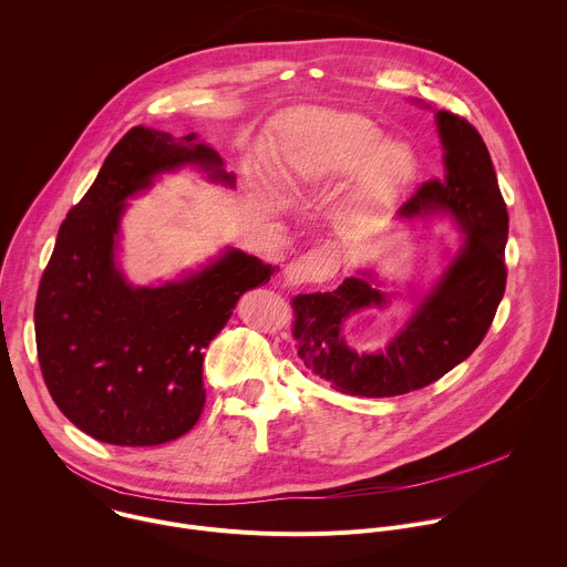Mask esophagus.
Masks as SVG:
<instances>
[{
  "label": "esophagus",
  "mask_w": 567,
  "mask_h": 567,
  "mask_svg": "<svg viewBox=\"0 0 567 567\" xmlns=\"http://www.w3.org/2000/svg\"><path fill=\"white\" fill-rule=\"evenodd\" d=\"M339 266H342V252L334 244H326L321 248H315L295 261L286 266V284L301 286V284H321L337 275Z\"/></svg>",
  "instance_id": "34e87169"
}]
</instances>
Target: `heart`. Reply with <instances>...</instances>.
<instances>
[{
  "mask_svg": "<svg viewBox=\"0 0 567 567\" xmlns=\"http://www.w3.org/2000/svg\"><path fill=\"white\" fill-rule=\"evenodd\" d=\"M413 169L411 145L398 138L382 141V130L360 113H306L281 143V181L288 187L326 185L353 172L342 205L349 216L386 205Z\"/></svg>",
  "mask_w": 567,
  "mask_h": 567,
  "instance_id": "obj_1",
  "label": "heart"
}]
</instances>
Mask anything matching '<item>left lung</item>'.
Masks as SVG:
<instances>
[{"label": "left lung", "instance_id": "obj_1", "mask_svg": "<svg viewBox=\"0 0 567 567\" xmlns=\"http://www.w3.org/2000/svg\"><path fill=\"white\" fill-rule=\"evenodd\" d=\"M424 106V104H422ZM444 176L424 183L395 212V220H446L454 248H442L440 270L420 286L382 279L360 268L332 292L292 297L297 355L321 380L347 395L391 398L422 389L483 342L505 295V244L509 218L481 134L449 111H435ZM395 300L408 317L388 347L358 354L343 334L351 313Z\"/></svg>", "mask_w": 567, "mask_h": 567}]
</instances>
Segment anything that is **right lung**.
<instances>
[{
  "instance_id": "right-lung-1",
  "label": "right lung",
  "mask_w": 567,
  "mask_h": 567,
  "mask_svg": "<svg viewBox=\"0 0 567 567\" xmlns=\"http://www.w3.org/2000/svg\"><path fill=\"white\" fill-rule=\"evenodd\" d=\"M185 167L235 189L237 176L198 134L127 132L66 214L40 281L35 342L49 393L80 431L106 444L154 446L196 424L203 349L239 297L275 272L228 246L176 279L130 281L121 261L130 200Z\"/></svg>"
}]
</instances>
